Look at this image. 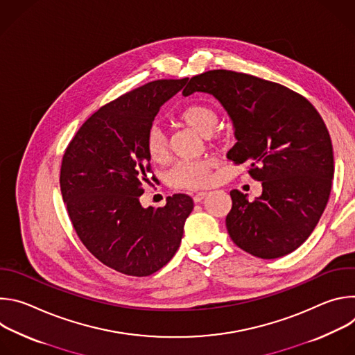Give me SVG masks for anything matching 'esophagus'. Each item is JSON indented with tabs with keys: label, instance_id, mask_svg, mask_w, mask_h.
<instances>
[{
	"label": "esophagus",
	"instance_id": "esophagus-1",
	"mask_svg": "<svg viewBox=\"0 0 355 355\" xmlns=\"http://www.w3.org/2000/svg\"><path fill=\"white\" fill-rule=\"evenodd\" d=\"M208 196V192H198L196 195H193V200L195 202H202Z\"/></svg>",
	"mask_w": 355,
	"mask_h": 355
}]
</instances>
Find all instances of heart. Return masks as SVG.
I'll return each mask as SVG.
<instances>
[{
	"label": "heart",
	"instance_id": "obj_1",
	"mask_svg": "<svg viewBox=\"0 0 355 355\" xmlns=\"http://www.w3.org/2000/svg\"><path fill=\"white\" fill-rule=\"evenodd\" d=\"M181 119L185 125L195 129L204 137H209L218 128L219 114L215 108L204 104L188 107ZM146 150L151 160L164 162L168 156V135L166 129L153 123L146 135ZM212 163L209 160H182L175 163L167 173L171 185L182 189H199L211 182Z\"/></svg>",
	"mask_w": 355,
	"mask_h": 355
}]
</instances>
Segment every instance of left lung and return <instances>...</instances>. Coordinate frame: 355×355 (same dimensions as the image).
Returning <instances> with one entry per match:
<instances>
[{"label":"left lung","mask_w":355,"mask_h":355,"mask_svg":"<svg viewBox=\"0 0 355 355\" xmlns=\"http://www.w3.org/2000/svg\"><path fill=\"white\" fill-rule=\"evenodd\" d=\"M193 92L222 104L237 140L227 159L250 164V175L263 185L254 200L230 192L229 236L259 259L289 254L312 234L331 191L333 146L322 116L297 92L230 70L192 77L182 95Z\"/></svg>","instance_id":"8db88e82"}]
</instances>
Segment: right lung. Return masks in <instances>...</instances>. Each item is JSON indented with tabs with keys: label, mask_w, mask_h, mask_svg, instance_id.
I'll return each instance as SVG.
<instances>
[{
	"label": "right lung",
	"mask_w": 355,
	"mask_h": 355,
	"mask_svg": "<svg viewBox=\"0 0 355 355\" xmlns=\"http://www.w3.org/2000/svg\"><path fill=\"white\" fill-rule=\"evenodd\" d=\"M187 81H151L99 108L63 156L60 189L76 233L94 257L118 272L147 277L163 268L193 209L185 193L168 196L163 208L140 204L143 184L150 182L147 130Z\"/></svg>",
	"instance_id": "add662e5"
}]
</instances>
